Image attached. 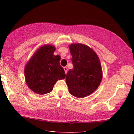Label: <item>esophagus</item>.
Returning a JSON list of instances; mask_svg holds the SVG:
<instances>
[{
  "label": "esophagus",
  "mask_w": 134,
  "mask_h": 134,
  "mask_svg": "<svg viewBox=\"0 0 134 134\" xmlns=\"http://www.w3.org/2000/svg\"><path fill=\"white\" fill-rule=\"evenodd\" d=\"M64 69L65 70V74H66L67 72H68V68H67V67H64Z\"/></svg>",
  "instance_id": "esophagus-1"
}]
</instances>
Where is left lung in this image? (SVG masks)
Masks as SVG:
<instances>
[{
	"instance_id": "obj_1",
	"label": "left lung",
	"mask_w": 134,
	"mask_h": 134,
	"mask_svg": "<svg viewBox=\"0 0 134 134\" xmlns=\"http://www.w3.org/2000/svg\"><path fill=\"white\" fill-rule=\"evenodd\" d=\"M73 69L68 72L66 83L69 92L78 98L90 95L98 87L102 78L99 59L92 49L83 44L69 46Z\"/></svg>"
}]
</instances>
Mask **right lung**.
Here are the masks:
<instances>
[{"label":"right lung","instance_id":"obj_1","mask_svg":"<svg viewBox=\"0 0 134 134\" xmlns=\"http://www.w3.org/2000/svg\"><path fill=\"white\" fill-rule=\"evenodd\" d=\"M55 47L44 45L37 51L26 65L25 78L28 87L39 94H45L53 89L57 80L66 74L60 65V56L54 55Z\"/></svg>","mask_w":134,"mask_h":134}]
</instances>
